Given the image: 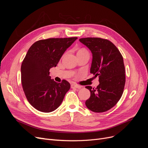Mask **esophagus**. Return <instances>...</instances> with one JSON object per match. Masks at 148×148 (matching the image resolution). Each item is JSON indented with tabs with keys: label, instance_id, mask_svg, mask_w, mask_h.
Wrapping results in <instances>:
<instances>
[{
	"label": "esophagus",
	"instance_id": "obj_1",
	"mask_svg": "<svg viewBox=\"0 0 148 148\" xmlns=\"http://www.w3.org/2000/svg\"><path fill=\"white\" fill-rule=\"evenodd\" d=\"M71 88H76V89H80V88H82V86H79V85H78V84H71Z\"/></svg>",
	"mask_w": 148,
	"mask_h": 148
}]
</instances>
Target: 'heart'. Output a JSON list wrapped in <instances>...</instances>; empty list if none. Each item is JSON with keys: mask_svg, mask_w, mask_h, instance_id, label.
Instances as JSON below:
<instances>
[{"mask_svg": "<svg viewBox=\"0 0 148 148\" xmlns=\"http://www.w3.org/2000/svg\"><path fill=\"white\" fill-rule=\"evenodd\" d=\"M87 52V51L86 50V49H79V50H78L77 53H82V52Z\"/></svg>", "mask_w": 148, "mask_h": 148, "instance_id": "obj_1", "label": "heart"}]
</instances>
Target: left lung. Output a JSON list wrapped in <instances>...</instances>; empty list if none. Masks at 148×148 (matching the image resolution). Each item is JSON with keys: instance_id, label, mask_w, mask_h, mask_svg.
Returning <instances> with one entry per match:
<instances>
[{"instance_id": "8db88e82", "label": "left lung", "mask_w": 148, "mask_h": 148, "mask_svg": "<svg viewBox=\"0 0 148 148\" xmlns=\"http://www.w3.org/2000/svg\"><path fill=\"white\" fill-rule=\"evenodd\" d=\"M79 41L92 53L90 73L99 77L95 88L86 86L91 92L85 104L95 112H104L116 105L122 96L125 84L123 57L110 41L100 38H85Z\"/></svg>"}]
</instances>
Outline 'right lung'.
Here are the masks:
<instances>
[{"instance_id": "right-lung-1", "label": "right lung", "mask_w": 148, "mask_h": 148, "mask_svg": "<svg viewBox=\"0 0 148 148\" xmlns=\"http://www.w3.org/2000/svg\"><path fill=\"white\" fill-rule=\"evenodd\" d=\"M78 38H49L30 47L21 66V79L26 99L36 109L51 112L60 106L70 84L64 79L57 83L49 76L67 48Z\"/></svg>"}]
</instances>
